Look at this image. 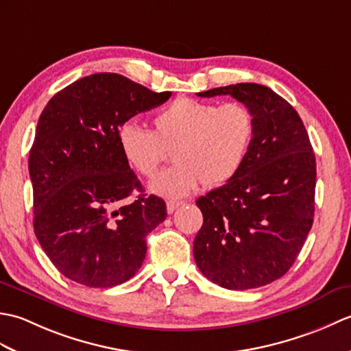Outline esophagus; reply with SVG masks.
I'll return each mask as SVG.
<instances>
[{
    "label": "esophagus",
    "mask_w": 351,
    "mask_h": 351,
    "mask_svg": "<svg viewBox=\"0 0 351 351\" xmlns=\"http://www.w3.org/2000/svg\"><path fill=\"white\" fill-rule=\"evenodd\" d=\"M181 205H184V202H180V200H169V202H167V213L171 214L178 206H181Z\"/></svg>",
    "instance_id": "obj_1"
}]
</instances>
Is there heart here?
I'll return each instance as SVG.
<instances>
[{
  "label": "heart",
  "instance_id": "1",
  "mask_svg": "<svg viewBox=\"0 0 351 351\" xmlns=\"http://www.w3.org/2000/svg\"><path fill=\"white\" fill-rule=\"evenodd\" d=\"M255 119L241 102L217 106L193 98H176L152 119V131L134 122L117 130L123 158L141 176L156 173L171 149L175 166L149 184L155 195L178 199L190 195L199 182L215 189L237 175L252 145Z\"/></svg>",
  "mask_w": 351,
  "mask_h": 351
}]
</instances>
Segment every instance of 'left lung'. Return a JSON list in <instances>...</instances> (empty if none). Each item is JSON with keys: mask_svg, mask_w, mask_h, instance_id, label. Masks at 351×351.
Here are the masks:
<instances>
[{"mask_svg": "<svg viewBox=\"0 0 351 351\" xmlns=\"http://www.w3.org/2000/svg\"><path fill=\"white\" fill-rule=\"evenodd\" d=\"M229 95L255 119L245 160L225 185L199 197L204 215L193 255L206 279L228 289L282 278L314 223L315 155L299 113L271 88L240 83L197 93Z\"/></svg>", "mask_w": 351, "mask_h": 351, "instance_id": "left-lung-1", "label": "left lung"}]
</instances>
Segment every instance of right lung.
Segmentation results:
<instances>
[{
  "instance_id": "1",
  "label": "right lung",
  "mask_w": 351,
  "mask_h": 351,
  "mask_svg": "<svg viewBox=\"0 0 351 351\" xmlns=\"http://www.w3.org/2000/svg\"><path fill=\"white\" fill-rule=\"evenodd\" d=\"M170 96L104 72L64 87L43 108L28 158L33 226L43 252L68 279L110 288L130 280L143 264L146 235L166 220V204L143 195L117 130ZM136 189L142 195L122 204Z\"/></svg>"
}]
</instances>
